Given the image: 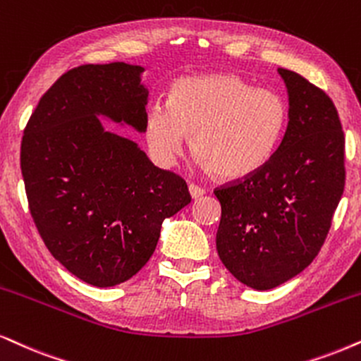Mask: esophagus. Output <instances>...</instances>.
Masks as SVG:
<instances>
[{"instance_id": "esophagus-1", "label": "esophagus", "mask_w": 361, "mask_h": 361, "mask_svg": "<svg viewBox=\"0 0 361 361\" xmlns=\"http://www.w3.org/2000/svg\"><path fill=\"white\" fill-rule=\"evenodd\" d=\"M188 191H190L191 198H200V196H203L204 193H207V190L202 188V186L195 185V183H191V185L188 186Z\"/></svg>"}]
</instances>
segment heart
I'll use <instances>...</instances> for the list:
<instances>
[{
	"label": "heart",
	"mask_w": 361,
	"mask_h": 361,
	"mask_svg": "<svg viewBox=\"0 0 361 361\" xmlns=\"http://www.w3.org/2000/svg\"><path fill=\"white\" fill-rule=\"evenodd\" d=\"M288 103L275 90L257 88L233 73L190 76L173 86L168 103L153 102L145 116L149 149L170 161L191 152L214 176L240 180L262 170L276 153Z\"/></svg>",
	"instance_id": "1"
}]
</instances>
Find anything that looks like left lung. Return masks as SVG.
I'll return each mask as SVG.
<instances>
[{"mask_svg": "<svg viewBox=\"0 0 361 361\" xmlns=\"http://www.w3.org/2000/svg\"><path fill=\"white\" fill-rule=\"evenodd\" d=\"M288 126L267 166L214 190L218 257L236 280L271 290L313 262L345 188V136L335 104L298 73L278 68Z\"/></svg>", "mask_w": 361, "mask_h": 361, "instance_id": "obj_1", "label": "left lung"}]
</instances>
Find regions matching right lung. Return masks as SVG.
<instances>
[{"instance_id": "right-lung-1", "label": "right lung", "mask_w": 361, "mask_h": 361, "mask_svg": "<svg viewBox=\"0 0 361 361\" xmlns=\"http://www.w3.org/2000/svg\"><path fill=\"white\" fill-rule=\"evenodd\" d=\"M145 68L128 63L66 71L39 99L21 141L35 225L68 271L99 288L130 280L157 248L161 223L191 202L181 176L154 166L99 116L145 133Z\"/></svg>"}]
</instances>
